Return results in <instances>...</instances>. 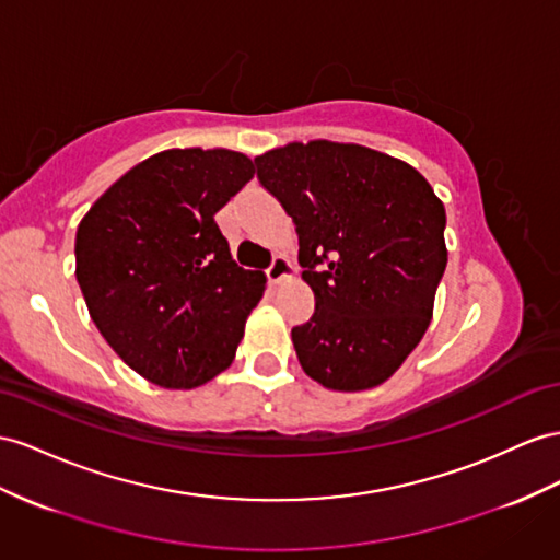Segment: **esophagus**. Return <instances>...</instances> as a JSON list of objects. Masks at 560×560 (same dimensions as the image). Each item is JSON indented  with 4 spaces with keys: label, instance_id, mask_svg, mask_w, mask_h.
<instances>
[{
    "label": "esophagus",
    "instance_id": "34e87169",
    "mask_svg": "<svg viewBox=\"0 0 560 560\" xmlns=\"http://www.w3.org/2000/svg\"><path fill=\"white\" fill-rule=\"evenodd\" d=\"M293 265L285 255H275V260H271L269 269H267V279L269 283H281L283 279H291L293 277Z\"/></svg>",
    "mask_w": 560,
    "mask_h": 560
}]
</instances>
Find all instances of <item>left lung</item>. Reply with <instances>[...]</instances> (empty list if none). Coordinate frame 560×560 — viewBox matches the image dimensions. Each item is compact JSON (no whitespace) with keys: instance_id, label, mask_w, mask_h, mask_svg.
<instances>
[{"instance_id":"left-lung-1","label":"left lung","mask_w":560,"mask_h":560,"mask_svg":"<svg viewBox=\"0 0 560 560\" xmlns=\"http://www.w3.org/2000/svg\"><path fill=\"white\" fill-rule=\"evenodd\" d=\"M255 165L295 222L317 300L291 331L300 366L328 390L376 388L433 319L447 267L442 200L417 167L360 143L291 141Z\"/></svg>"}]
</instances>
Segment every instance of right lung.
Masks as SVG:
<instances>
[{
  "instance_id": "right-lung-1",
  "label": "right lung",
  "mask_w": 560,
  "mask_h": 560,
  "mask_svg": "<svg viewBox=\"0 0 560 560\" xmlns=\"http://www.w3.org/2000/svg\"><path fill=\"white\" fill-rule=\"evenodd\" d=\"M255 175L229 149L161 151L110 184L75 234L90 317L139 376L191 390L234 362L262 271L234 262L214 214Z\"/></svg>"
}]
</instances>
